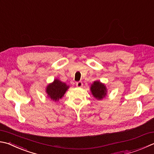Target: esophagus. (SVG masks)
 Masks as SVG:
<instances>
[{
	"instance_id": "34e87169",
	"label": "esophagus",
	"mask_w": 154,
	"mask_h": 154,
	"mask_svg": "<svg viewBox=\"0 0 154 154\" xmlns=\"http://www.w3.org/2000/svg\"><path fill=\"white\" fill-rule=\"evenodd\" d=\"M76 86L77 88H82L83 86V83L82 82H78L76 83Z\"/></svg>"
}]
</instances>
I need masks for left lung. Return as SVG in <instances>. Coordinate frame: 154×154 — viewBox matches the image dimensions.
<instances>
[{"instance_id":"1","label":"left lung","mask_w":154,"mask_h":154,"mask_svg":"<svg viewBox=\"0 0 154 154\" xmlns=\"http://www.w3.org/2000/svg\"><path fill=\"white\" fill-rule=\"evenodd\" d=\"M90 90L92 95L97 100H102L106 96L107 89L104 83H101L99 81H96L91 84Z\"/></svg>"}]
</instances>
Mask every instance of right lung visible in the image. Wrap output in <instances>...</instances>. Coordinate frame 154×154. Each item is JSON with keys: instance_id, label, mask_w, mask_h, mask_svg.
<instances>
[{"instance_id": "add662e5", "label": "right lung", "mask_w": 154, "mask_h": 154, "mask_svg": "<svg viewBox=\"0 0 154 154\" xmlns=\"http://www.w3.org/2000/svg\"><path fill=\"white\" fill-rule=\"evenodd\" d=\"M69 88V86L65 83L56 79L52 83L47 85L46 92L48 97L53 101L57 102L62 98Z\"/></svg>"}]
</instances>
